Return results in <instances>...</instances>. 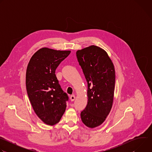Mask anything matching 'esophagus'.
Instances as JSON below:
<instances>
[{
    "mask_svg": "<svg viewBox=\"0 0 152 152\" xmlns=\"http://www.w3.org/2000/svg\"><path fill=\"white\" fill-rule=\"evenodd\" d=\"M75 96H74V95H72V96H70V100L72 101V102H73V101H74L75 100Z\"/></svg>",
    "mask_w": 152,
    "mask_h": 152,
    "instance_id": "obj_1",
    "label": "esophagus"
}]
</instances>
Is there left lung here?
<instances>
[{"label":"left lung","mask_w":152,"mask_h":152,"mask_svg":"<svg viewBox=\"0 0 152 152\" xmlns=\"http://www.w3.org/2000/svg\"><path fill=\"white\" fill-rule=\"evenodd\" d=\"M76 56L88 83V103L80 113L83 123L90 128L101 125L113 106L115 73L107 52L92 45L76 52Z\"/></svg>","instance_id":"8db88e82"}]
</instances>
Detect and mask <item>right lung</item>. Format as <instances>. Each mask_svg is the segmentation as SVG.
<instances>
[{
	"label": "right lung",
	"mask_w": 152,
	"mask_h": 152,
	"mask_svg": "<svg viewBox=\"0 0 152 152\" xmlns=\"http://www.w3.org/2000/svg\"><path fill=\"white\" fill-rule=\"evenodd\" d=\"M70 52L43 48L32 55L28 65L27 93L35 114L48 125L58 123L66 111L69 97L61 89L55 70Z\"/></svg>",
	"instance_id": "add662e5"
}]
</instances>
